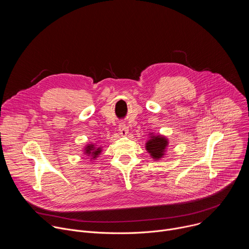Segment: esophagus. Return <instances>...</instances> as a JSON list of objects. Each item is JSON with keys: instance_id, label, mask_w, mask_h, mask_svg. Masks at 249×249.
Segmentation results:
<instances>
[{"instance_id": "esophagus-1", "label": "esophagus", "mask_w": 249, "mask_h": 249, "mask_svg": "<svg viewBox=\"0 0 249 249\" xmlns=\"http://www.w3.org/2000/svg\"><path fill=\"white\" fill-rule=\"evenodd\" d=\"M119 134L122 135V136H126L127 133H128V127L125 125V124H120L119 125Z\"/></svg>"}]
</instances>
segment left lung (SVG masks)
<instances>
[{"mask_svg": "<svg viewBox=\"0 0 249 249\" xmlns=\"http://www.w3.org/2000/svg\"><path fill=\"white\" fill-rule=\"evenodd\" d=\"M167 146V141L165 138L160 136H154L147 143V150L154 159H160L164 154V150Z\"/></svg>", "mask_w": 249, "mask_h": 249, "instance_id": "1", "label": "left lung"}]
</instances>
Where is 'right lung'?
Masks as SVG:
<instances>
[{
	"label": "right lung",
	"mask_w": 249,
	"mask_h": 249,
	"mask_svg": "<svg viewBox=\"0 0 249 249\" xmlns=\"http://www.w3.org/2000/svg\"><path fill=\"white\" fill-rule=\"evenodd\" d=\"M86 153L88 154V156H92V158H96V156L100 153V149H96L93 145H89L87 147Z\"/></svg>",
	"instance_id": "right-lung-1"
}]
</instances>
